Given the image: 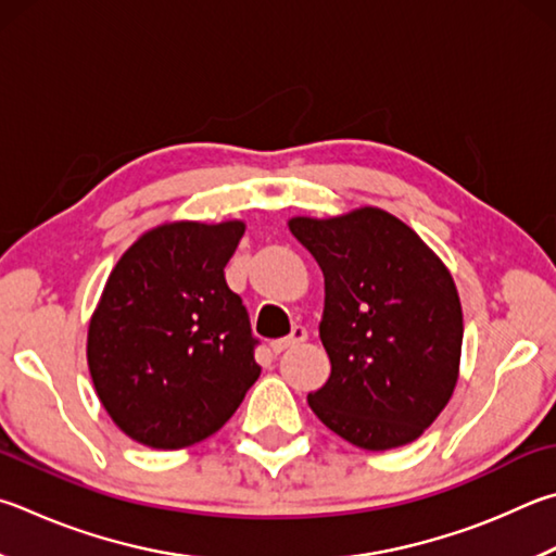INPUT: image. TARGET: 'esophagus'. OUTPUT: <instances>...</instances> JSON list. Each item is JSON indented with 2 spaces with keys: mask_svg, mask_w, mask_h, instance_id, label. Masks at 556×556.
Returning a JSON list of instances; mask_svg holds the SVG:
<instances>
[{
  "mask_svg": "<svg viewBox=\"0 0 556 556\" xmlns=\"http://www.w3.org/2000/svg\"><path fill=\"white\" fill-rule=\"evenodd\" d=\"M306 338H308L306 328H304V326H294V330H291L287 338L271 340L269 348H271V352H275V355H281V352H287V350H291V348L301 345V342H306Z\"/></svg>",
  "mask_w": 556,
  "mask_h": 556,
  "instance_id": "esophagus-1",
  "label": "esophagus"
}]
</instances>
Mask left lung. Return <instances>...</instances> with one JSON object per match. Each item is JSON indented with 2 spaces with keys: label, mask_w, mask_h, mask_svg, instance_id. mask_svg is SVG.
Instances as JSON below:
<instances>
[{
  "label": "left lung",
  "mask_w": 556,
  "mask_h": 556,
  "mask_svg": "<svg viewBox=\"0 0 556 556\" xmlns=\"http://www.w3.org/2000/svg\"><path fill=\"white\" fill-rule=\"evenodd\" d=\"M289 228L326 277L330 377L308 393L311 410L362 450L408 445L457 383L464 323L447 267L381 208L291 218Z\"/></svg>",
  "instance_id": "1"
}]
</instances>
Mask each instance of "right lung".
I'll use <instances>...</instances> for the list:
<instances>
[{"label": "right lung", "instance_id": "add662e5", "mask_svg": "<svg viewBox=\"0 0 556 556\" xmlns=\"http://www.w3.org/2000/svg\"><path fill=\"white\" fill-rule=\"evenodd\" d=\"M243 233L240 220L160 226L109 275L89 323V375L140 445L179 450L214 435L260 377V340L224 275Z\"/></svg>", "mask_w": 556, "mask_h": 556}]
</instances>
